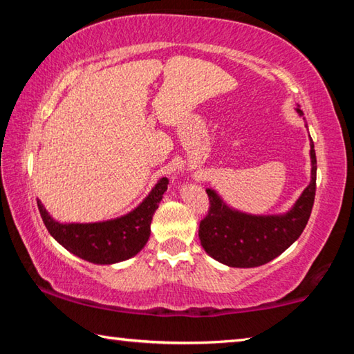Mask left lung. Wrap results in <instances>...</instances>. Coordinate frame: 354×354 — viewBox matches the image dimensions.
<instances>
[{
	"instance_id": "left-lung-1",
	"label": "left lung",
	"mask_w": 354,
	"mask_h": 354,
	"mask_svg": "<svg viewBox=\"0 0 354 354\" xmlns=\"http://www.w3.org/2000/svg\"><path fill=\"white\" fill-rule=\"evenodd\" d=\"M299 117L303 111L295 107ZM310 183L289 211L254 215L227 206L214 189H206L209 212L200 223V242L206 253L227 267L251 268L270 262L301 236L315 198L317 159L310 139Z\"/></svg>"
}]
</instances>
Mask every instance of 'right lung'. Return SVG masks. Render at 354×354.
I'll return each instance as SVG.
<instances>
[{"mask_svg": "<svg viewBox=\"0 0 354 354\" xmlns=\"http://www.w3.org/2000/svg\"><path fill=\"white\" fill-rule=\"evenodd\" d=\"M167 184L169 179L160 178L133 211L122 217L93 223H61L51 217L40 200L37 206L48 232L65 250L87 262L111 266L129 259L145 247L151 232L153 215L162 200Z\"/></svg>", "mask_w": 354, "mask_h": 354, "instance_id": "obj_1", "label": "right lung"}]
</instances>
